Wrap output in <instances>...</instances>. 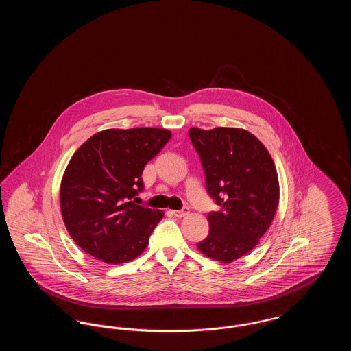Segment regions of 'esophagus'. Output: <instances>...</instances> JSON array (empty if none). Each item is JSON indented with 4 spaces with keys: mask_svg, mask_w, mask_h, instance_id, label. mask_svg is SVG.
Returning a JSON list of instances; mask_svg holds the SVG:
<instances>
[{
    "mask_svg": "<svg viewBox=\"0 0 351 351\" xmlns=\"http://www.w3.org/2000/svg\"><path fill=\"white\" fill-rule=\"evenodd\" d=\"M172 213L176 217H185L189 215V208H183L182 210H172Z\"/></svg>",
    "mask_w": 351,
    "mask_h": 351,
    "instance_id": "obj_1",
    "label": "esophagus"
}]
</instances>
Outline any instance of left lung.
<instances>
[{"instance_id":"1","label":"left lung","mask_w":351,"mask_h":351,"mask_svg":"<svg viewBox=\"0 0 351 351\" xmlns=\"http://www.w3.org/2000/svg\"><path fill=\"white\" fill-rule=\"evenodd\" d=\"M199 152L206 189L221 206L208 215L209 235L197 243L205 256L232 263L267 232L279 205V179L265 145L239 128L189 129Z\"/></svg>"}]
</instances>
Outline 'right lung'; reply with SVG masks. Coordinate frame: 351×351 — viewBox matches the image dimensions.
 Wrapping results in <instances>:
<instances>
[{"label": "right lung", "instance_id": "obj_1", "mask_svg": "<svg viewBox=\"0 0 351 351\" xmlns=\"http://www.w3.org/2000/svg\"><path fill=\"white\" fill-rule=\"evenodd\" d=\"M171 132L159 128L106 129L75 151L60 183V209L72 239L108 265L128 263L149 245L163 210L134 202L142 172Z\"/></svg>", "mask_w": 351, "mask_h": 351}]
</instances>
